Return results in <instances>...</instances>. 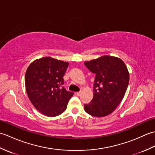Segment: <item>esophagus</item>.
I'll return each instance as SVG.
<instances>
[{
	"mask_svg": "<svg viewBox=\"0 0 155 155\" xmlns=\"http://www.w3.org/2000/svg\"><path fill=\"white\" fill-rule=\"evenodd\" d=\"M81 94V92H77V93H76V94H77V96H80Z\"/></svg>",
	"mask_w": 155,
	"mask_h": 155,
	"instance_id": "1",
	"label": "esophagus"
}]
</instances>
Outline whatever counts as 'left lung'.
<instances>
[{
  "label": "left lung",
  "mask_w": 155,
  "mask_h": 155,
  "mask_svg": "<svg viewBox=\"0 0 155 155\" xmlns=\"http://www.w3.org/2000/svg\"><path fill=\"white\" fill-rule=\"evenodd\" d=\"M84 65L95 74L93 98L84 104V110L91 116L103 117L116 109L126 93L129 83V72L120 58L103 56Z\"/></svg>",
  "instance_id": "left-lung-1"
}]
</instances>
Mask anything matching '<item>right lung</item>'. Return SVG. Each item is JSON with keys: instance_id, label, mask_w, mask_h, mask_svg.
<instances>
[{"instance_id": "obj_1", "label": "right lung", "mask_w": 155, "mask_h": 155, "mask_svg": "<svg viewBox=\"0 0 155 155\" xmlns=\"http://www.w3.org/2000/svg\"><path fill=\"white\" fill-rule=\"evenodd\" d=\"M68 62L51 57L34 61L25 74V87L29 100L45 116H58L66 110L74 93L67 91L63 77Z\"/></svg>"}]
</instances>
